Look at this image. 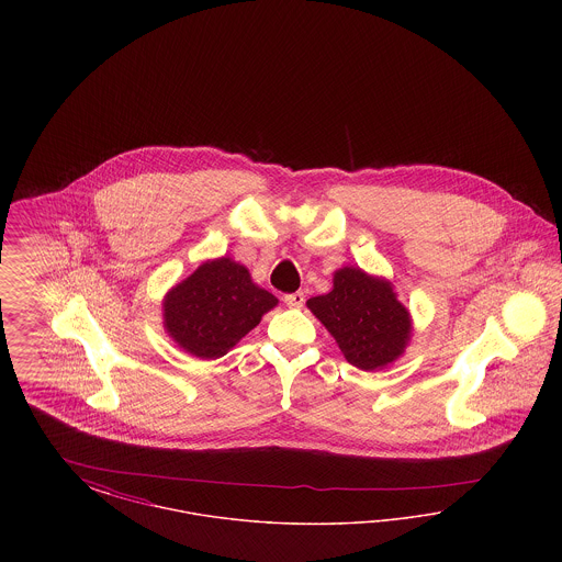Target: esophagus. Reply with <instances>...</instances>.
<instances>
[{
  "mask_svg": "<svg viewBox=\"0 0 562 562\" xmlns=\"http://www.w3.org/2000/svg\"><path fill=\"white\" fill-rule=\"evenodd\" d=\"M284 303H286V305H289V307H303V303H305V294H303V293L286 294V296H284Z\"/></svg>",
  "mask_w": 562,
  "mask_h": 562,
  "instance_id": "1",
  "label": "esophagus"
}]
</instances>
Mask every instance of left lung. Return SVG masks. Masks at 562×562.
Wrapping results in <instances>:
<instances>
[{
  "label": "left lung",
  "instance_id": "left-lung-1",
  "mask_svg": "<svg viewBox=\"0 0 562 562\" xmlns=\"http://www.w3.org/2000/svg\"><path fill=\"white\" fill-rule=\"evenodd\" d=\"M307 307L360 371L394 364L413 337L411 312L398 301L394 284L364 269H337L333 291L312 296Z\"/></svg>",
  "mask_w": 562,
  "mask_h": 562
}]
</instances>
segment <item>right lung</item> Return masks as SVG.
<instances>
[{"instance_id": "1", "label": "right lung", "mask_w": 562, "mask_h": 562, "mask_svg": "<svg viewBox=\"0 0 562 562\" xmlns=\"http://www.w3.org/2000/svg\"><path fill=\"white\" fill-rule=\"evenodd\" d=\"M278 305L232 257L209 259L175 284L161 301L168 337L200 360H216L246 337Z\"/></svg>"}]
</instances>
